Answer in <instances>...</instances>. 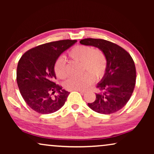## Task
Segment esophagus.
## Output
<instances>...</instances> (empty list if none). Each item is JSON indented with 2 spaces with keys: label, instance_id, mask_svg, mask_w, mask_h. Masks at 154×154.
Masks as SVG:
<instances>
[{
  "label": "esophagus",
  "instance_id": "34e87169",
  "mask_svg": "<svg viewBox=\"0 0 154 154\" xmlns=\"http://www.w3.org/2000/svg\"><path fill=\"white\" fill-rule=\"evenodd\" d=\"M76 91H78V92H80V93H81V94H83L84 93H85V90H76Z\"/></svg>",
  "mask_w": 154,
  "mask_h": 154
}]
</instances>
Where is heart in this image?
<instances>
[{"instance_id":"1","label":"heart","mask_w":154,"mask_h":154,"mask_svg":"<svg viewBox=\"0 0 154 154\" xmlns=\"http://www.w3.org/2000/svg\"><path fill=\"white\" fill-rule=\"evenodd\" d=\"M73 60L81 62L82 69L88 71L81 76L73 77L67 80L65 88L69 90H85L93 83L94 77L97 79L104 75L106 69V59L104 53L100 50H92L85 45H77L69 52ZM56 75L60 79L66 77V61L63 57L57 60L54 64Z\"/></svg>"}]
</instances>
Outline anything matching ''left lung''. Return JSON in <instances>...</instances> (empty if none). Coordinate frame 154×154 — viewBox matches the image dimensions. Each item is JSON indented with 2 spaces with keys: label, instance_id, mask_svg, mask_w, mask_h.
I'll return each instance as SVG.
<instances>
[{
  "label": "left lung",
  "instance_id": "8db88e82",
  "mask_svg": "<svg viewBox=\"0 0 154 154\" xmlns=\"http://www.w3.org/2000/svg\"><path fill=\"white\" fill-rule=\"evenodd\" d=\"M81 45L93 46L102 51L106 59L104 76L97 83L101 91L96 93L90 109L102 114H111L121 109L129 101L136 81V69L130 54L116 44L106 40L85 38Z\"/></svg>",
  "mask_w": 154,
  "mask_h": 154
}]
</instances>
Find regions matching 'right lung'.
Wrapping results in <instances>:
<instances>
[{
  "label": "right lung",
  "instance_id": "add662e5",
  "mask_svg": "<svg viewBox=\"0 0 154 154\" xmlns=\"http://www.w3.org/2000/svg\"><path fill=\"white\" fill-rule=\"evenodd\" d=\"M76 40H62L43 44L29 50L20 58L17 69V82L27 105L36 112L48 114L64 106L70 92L54 82V64ZM57 95L52 96L54 92Z\"/></svg>",
  "mask_w": 154,
  "mask_h": 154
}]
</instances>
